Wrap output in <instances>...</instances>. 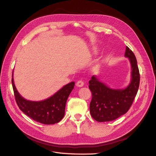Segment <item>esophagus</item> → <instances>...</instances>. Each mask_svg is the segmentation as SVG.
Masks as SVG:
<instances>
[{"label":"esophagus","instance_id":"34e87169","mask_svg":"<svg viewBox=\"0 0 156 156\" xmlns=\"http://www.w3.org/2000/svg\"><path fill=\"white\" fill-rule=\"evenodd\" d=\"M84 85V82L83 81H81V80H79V81H77L76 83V86L78 87H82Z\"/></svg>","mask_w":156,"mask_h":156}]
</instances>
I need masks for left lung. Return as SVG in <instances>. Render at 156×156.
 I'll return each instance as SVG.
<instances>
[{"label":"left lung","mask_w":156,"mask_h":156,"mask_svg":"<svg viewBox=\"0 0 156 156\" xmlns=\"http://www.w3.org/2000/svg\"><path fill=\"white\" fill-rule=\"evenodd\" d=\"M125 56L131 66V81L125 89H112L92 76L89 81L92 92L90 112L93 119L100 122L114 120L128 111L137 93L140 74L134 53L126 47Z\"/></svg>","instance_id":"8db88e82"}]
</instances>
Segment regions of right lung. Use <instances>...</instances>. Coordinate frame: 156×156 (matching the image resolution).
I'll return each mask as SVG.
<instances>
[{"label": "right lung", "mask_w": 156, "mask_h": 156, "mask_svg": "<svg viewBox=\"0 0 156 156\" xmlns=\"http://www.w3.org/2000/svg\"><path fill=\"white\" fill-rule=\"evenodd\" d=\"M12 83L16 101L20 110L32 120L48 125L58 123L63 119L66 103L75 85L74 82H71L47 100L32 101L25 100L19 94L13 77Z\"/></svg>", "instance_id": "1"}]
</instances>
